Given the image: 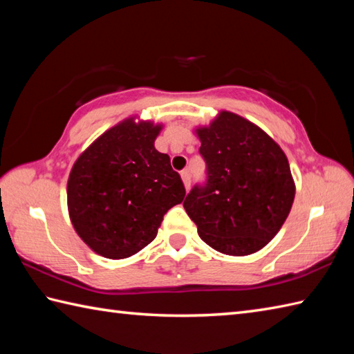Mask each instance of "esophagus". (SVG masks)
Returning a JSON list of instances; mask_svg holds the SVG:
<instances>
[{
    "label": "esophagus",
    "instance_id": "obj_1",
    "mask_svg": "<svg viewBox=\"0 0 354 354\" xmlns=\"http://www.w3.org/2000/svg\"><path fill=\"white\" fill-rule=\"evenodd\" d=\"M181 178H183V183H184L185 190H189L190 189V184H192V176H190L189 170H183L181 171Z\"/></svg>",
    "mask_w": 354,
    "mask_h": 354
}]
</instances>
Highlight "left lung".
Listing matches in <instances>:
<instances>
[{"instance_id": "1", "label": "left lung", "mask_w": 354, "mask_h": 354, "mask_svg": "<svg viewBox=\"0 0 354 354\" xmlns=\"http://www.w3.org/2000/svg\"><path fill=\"white\" fill-rule=\"evenodd\" d=\"M198 137L207 176L187 194V214L216 251L261 250L283 227L295 198L288 158L260 127L227 111L198 129Z\"/></svg>"}]
</instances>
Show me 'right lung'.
Returning <instances> with one entry per match:
<instances>
[{
	"mask_svg": "<svg viewBox=\"0 0 354 354\" xmlns=\"http://www.w3.org/2000/svg\"><path fill=\"white\" fill-rule=\"evenodd\" d=\"M161 126L129 118L97 138L70 173L66 196L74 230L97 254L126 259L156 237L164 214L185 189L170 156L155 149Z\"/></svg>",
	"mask_w": 354,
	"mask_h": 354,
	"instance_id": "obj_1",
	"label": "right lung"
}]
</instances>
